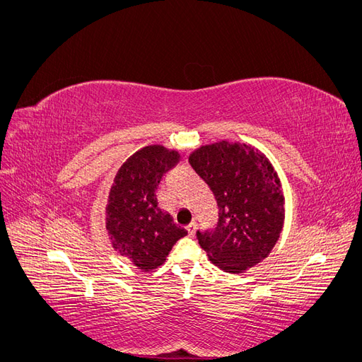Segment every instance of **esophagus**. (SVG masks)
Wrapping results in <instances>:
<instances>
[{
    "label": "esophagus",
    "mask_w": 362,
    "mask_h": 362,
    "mask_svg": "<svg viewBox=\"0 0 362 362\" xmlns=\"http://www.w3.org/2000/svg\"><path fill=\"white\" fill-rule=\"evenodd\" d=\"M185 229H187V233H189L190 235H193V234H194V231H196V223H194V222L189 223L187 226H185Z\"/></svg>",
    "instance_id": "esophagus-1"
}]
</instances>
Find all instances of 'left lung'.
I'll use <instances>...</instances> for the list:
<instances>
[{
    "label": "left lung",
    "mask_w": 362,
    "mask_h": 362,
    "mask_svg": "<svg viewBox=\"0 0 362 362\" xmlns=\"http://www.w3.org/2000/svg\"><path fill=\"white\" fill-rule=\"evenodd\" d=\"M189 161L218 206L217 226L196 233L213 264L243 273L267 258L286 218L281 181L269 158L252 145L222 140L194 149Z\"/></svg>",
    "instance_id": "8db88e82"
}]
</instances>
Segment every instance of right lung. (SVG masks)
<instances>
[{
	"label": "right lung",
	"mask_w": 362,
	"mask_h": 362,
	"mask_svg": "<svg viewBox=\"0 0 362 362\" xmlns=\"http://www.w3.org/2000/svg\"><path fill=\"white\" fill-rule=\"evenodd\" d=\"M180 158L178 151L148 145L127 158L115 175L105 205V229L113 249L139 270L160 267L172 246L187 235L157 202L163 175Z\"/></svg>",
	"instance_id": "1"
}]
</instances>
